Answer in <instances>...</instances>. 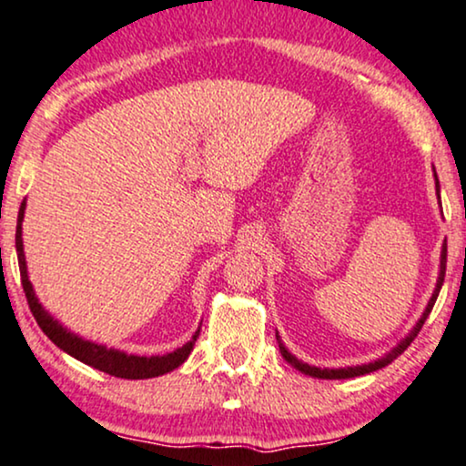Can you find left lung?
Instances as JSON below:
<instances>
[{
    "label": "left lung",
    "instance_id": "8db88e82",
    "mask_svg": "<svg viewBox=\"0 0 466 466\" xmlns=\"http://www.w3.org/2000/svg\"><path fill=\"white\" fill-rule=\"evenodd\" d=\"M436 189H439V178H436ZM439 198H441V196H439ZM445 268H447V242H445V246H442V255H441V277H439V283H436V289H434V294H431V299H430L428 308H425V311H423V316H420V320L417 322V327H414V329L408 333V338H403V340L399 342L397 347L392 349L390 353H386L384 358L377 360V362H370V364H364V366H351V369H316V366L303 364V362H300V360L294 358V355L289 353L286 347H283V342L279 340V336H277L279 351H281L283 358H286V362L292 364L294 369H299L300 373H305V375H309V377H319V380H349V377L369 375V373H373V370L384 369V366H388V364L392 362V360H397L399 355H401L403 351H406V349L410 347V344H412L414 338L419 336L420 327L425 325V320H428V316H430L431 308H434L436 299H439V292H441V288H442V281H445Z\"/></svg>",
    "mask_w": 466,
    "mask_h": 466
}]
</instances>
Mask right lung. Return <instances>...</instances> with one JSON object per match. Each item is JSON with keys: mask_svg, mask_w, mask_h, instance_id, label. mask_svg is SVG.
<instances>
[{"mask_svg": "<svg viewBox=\"0 0 466 466\" xmlns=\"http://www.w3.org/2000/svg\"><path fill=\"white\" fill-rule=\"evenodd\" d=\"M24 209L25 202H21L19 207V216H16V235H15V244H16V257H19V272H21V286H24L27 305H30L32 316H35L38 327H41L43 333L52 340L56 347L63 349L65 353H69L71 358L80 360V362L93 366V369L102 370V373H108L113 377H122V380H147V377H158L166 375L169 370H174L177 366H180L185 360L189 358L191 349H194L196 338H198L200 329L194 333V338L187 344L177 349L174 353L161 355V358H137V355H126L115 351V349H106L100 347V344H93L82 340V338L76 336L65 329L63 325H58V320H54L52 316L47 314L46 309L41 308L35 292H32V283L27 281V270H25V257H24V242H21V222H24Z\"/></svg>", "mask_w": 466, "mask_h": 466, "instance_id": "obj_1", "label": "right lung"}]
</instances>
